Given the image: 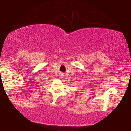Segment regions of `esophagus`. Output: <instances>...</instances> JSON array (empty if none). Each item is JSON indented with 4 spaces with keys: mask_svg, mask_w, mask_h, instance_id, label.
I'll return each instance as SVG.
<instances>
[{
    "mask_svg": "<svg viewBox=\"0 0 131 131\" xmlns=\"http://www.w3.org/2000/svg\"><path fill=\"white\" fill-rule=\"evenodd\" d=\"M63 76H64L63 73H60V74H59V78H63Z\"/></svg>",
    "mask_w": 131,
    "mask_h": 131,
    "instance_id": "34e87169",
    "label": "esophagus"
}]
</instances>
